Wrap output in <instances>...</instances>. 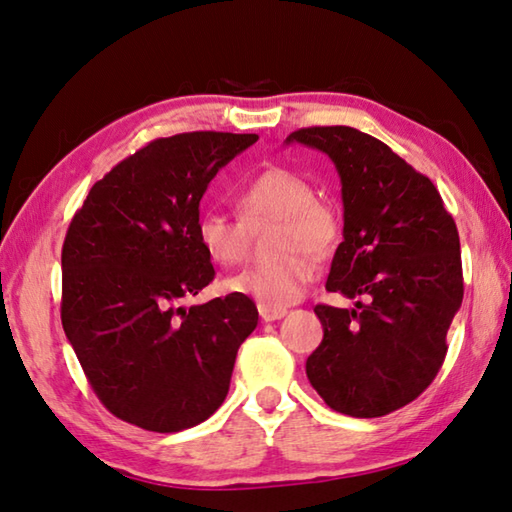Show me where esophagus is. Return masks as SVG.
<instances>
[{
  "mask_svg": "<svg viewBox=\"0 0 512 512\" xmlns=\"http://www.w3.org/2000/svg\"><path fill=\"white\" fill-rule=\"evenodd\" d=\"M288 313L286 308H268V306H259V315H262L264 322H277Z\"/></svg>",
  "mask_w": 512,
  "mask_h": 512,
  "instance_id": "34e87169",
  "label": "esophagus"
}]
</instances>
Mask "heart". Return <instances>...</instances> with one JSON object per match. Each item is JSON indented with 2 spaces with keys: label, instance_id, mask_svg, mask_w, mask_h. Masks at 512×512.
<instances>
[{
  "label": "heart",
  "instance_id": "heart-1",
  "mask_svg": "<svg viewBox=\"0 0 512 512\" xmlns=\"http://www.w3.org/2000/svg\"><path fill=\"white\" fill-rule=\"evenodd\" d=\"M244 224L279 219L273 262L255 264L226 279L233 295L255 299L259 306L286 308L304 295L315 277L310 255H326L335 246L339 222L335 210L315 199L308 179L288 168H266L239 188L235 197ZM215 210L199 213L195 237L210 262L233 266L244 257L246 228Z\"/></svg>",
  "mask_w": 512,
  "mask_h": 512
}]
</instances>
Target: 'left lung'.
<instances>
[{
  "mask_svg": "<svg viewBox=\"0 0 512 512\" xmlns=\"http://www.w3.org/2000/svg\"><path fill=\"white\" fill-rule=\"evenodd\" d=\"M295 142L326 153L342 179L344 242L326 290L366 299L315 306L324 339L306 359L308 382L337 413L382 417L422 395L444 364L464 299L455 219L426 175L362 130L313 126L286 137Z\"/></svg>",
  "mask_w": 512,
  "mask_h": 512,
  "instance_id": "8db88e82",
  "label": "left lung"
}]
</instances>
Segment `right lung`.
I'll list each match as a JSON object with an SVG mask.
<instances>
[{
	"instance_id": "right-lung-1",
	"label": "right lung",
	"mask_w": 512,
	"mask_h": 512,
	"mask_svg": "<svg viewBox=\"0 0 512 512\" xmlns=\"http://www.w3.org/2000/svg\"><path fill=\"white\" fill-rule=\"evenodd\" d=\"M257 135L182 133L119 162L90 188L62 248V324L115 417L153 433L202 424L228 395L257 326L244 295L184 308L213 282L195 237L199 202Z\"/></svg>"
}]
</instances>
